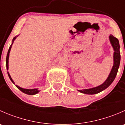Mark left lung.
Listing matches in <instances>:
<instances>
[{
  "label": "left lung",
  "instance_id": "obj_1",
  "mask_svg": "<svg viewBox=\"0 0 125 125\" xmlns=\"http://www.w3.org/2000/svg\"><path fill=\"white\" fill-rule=\"evenodd\" d=\"M109 41H110L111 44L114 50V54H113V60H114V64H113V68H112L111 71L108 75L106 80L102 84L96 87L92 88H89V89H84L82 90H78L80 93H83L85 94H97V93H100L102 91L106 89L115 79V77L117 74L118 68L120 66V45L118 40L116 37H114L112 34H110L109 36Z\"/></svg>",
  "mask_w": 125,
  "mask_h": 125
}]
</instances>
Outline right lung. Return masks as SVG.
<instances>
[{"mask_svg":"<svg viewBox=\"0 0 125 125\" xmlns=\"http://www.w3.org/2000/svg\"><path fill=\"white\" fill-rule=\"evenodd\" d=\"M19 36V35H18ZM18 36H16V37H14L12 39V43H11V46H10V48H9L8 50V53H7V59H6V64H7V70H8V60H9V56H10V51H11V47H12V44H13L14 43V40L17 38V37H18ZM8 75L9 76V78H10V79L11 80V81L12 82V83H13L14 84H15L14 82L12 80V78H11V75H10V73H9V72H8ZM16 86L17 87V88H18L19 90H21V91L23 92V93H25V94H28V95H34V94H37V93H39L40 92V91L39 90L38 88H34V89H25V88H21V87L19 86L18 85H16Z\"/></svg>","mask_w":125,"mask_h":125,"instance_id":"1","label":"right lung"}]
</instances>
